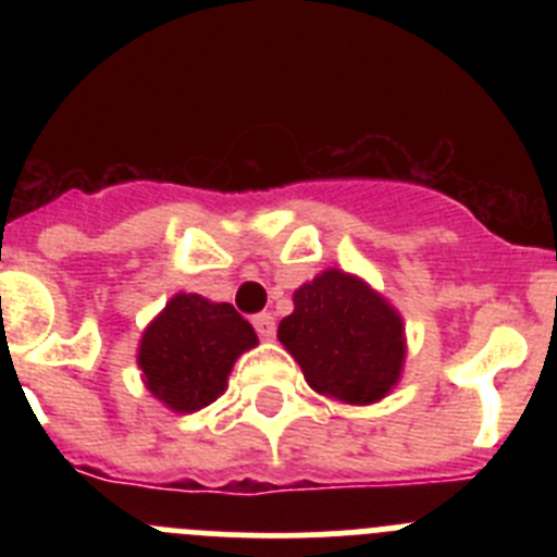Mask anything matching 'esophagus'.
<instances>
[{
    "label": "esophagus",
    "instance_id": "1",
    "mask_svg": "<svg viewBox=\"0 0 557 557\" xmlns=\"http://www.w3.org/2000/svg\"><path fill=\"white\" fill-rule=\"evenodd\" d=\"M253 329H256V332H259V337L270 339L275 334V318L270 312L253 314Z\"/></svg>",
    "mask_w": 557,
    "mask_h": 557
}]
</instances>
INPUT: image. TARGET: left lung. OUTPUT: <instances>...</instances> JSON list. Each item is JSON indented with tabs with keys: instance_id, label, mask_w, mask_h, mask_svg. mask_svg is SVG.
Masks as SVG:
<instances>
[{
	"instance_id": "left-lung-1",
	"label": "left lung",
	"mask_w": 557,
	"mask_h": 557,
	"mask_svg": "<svg viewBox=\"0 0 557 557\" xmlns=\"http://www.w3.org/2000/svg\"><path fill=\"white\" fill-rule=\"evenodd\" d=\"M278 339L309 387L346 405H373L396 387L407 343L401 314L343 270H323L295 289Z\"/></svg>"
}]
</instances>
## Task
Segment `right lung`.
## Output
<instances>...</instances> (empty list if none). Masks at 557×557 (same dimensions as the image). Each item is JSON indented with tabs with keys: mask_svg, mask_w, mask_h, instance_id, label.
Wrapping results in <instances>:
<instances>
[{
	"mask_svg": "<svg viewBox=\"0 0 557 557\" xmlns=\"http://www.w3.org/2000/svg\"><path fill=\"white\" fill-rule=\"evenodd\" d=\"M256 343L253 326L231 304L178 293L145 329L136 362L152 396L175 412H195L223 396L236 357Z\"/></svg>",
	"mask_w": 557,
	"mask_h": 557,
	"instance_id": "right-lung-1",
	"label": "right lung"
}]
</instances>
